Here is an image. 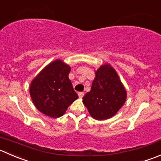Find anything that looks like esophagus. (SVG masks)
<instances>
[{"label": "esophagus", "instance_id": "obj_1", "mask_svg": "<svg viewBox=\"0 0 161 161\" xmlns=\"http://www.w3.org/2000/svg\"><path fill=\"white\" fill-rule=\"evenodd\" d=\"M78 94H79V97L80 98H82V97L84 96V92H79V93H78Z\"/></svg>", "mask_w": 161, "mask_h": 161}]
</instances>
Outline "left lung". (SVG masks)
<instances>
[{
  "mask_svg": "<svg viewBox=\"0 0 161 161\" xmlns=\"http://www.w3.org/2000/svg\"><path fill=\"white\" fill-rule=\"evenodd\" d=\"M95 75L91 90L82 97V102L93 119H108L124 105L127 91L116 71L108 64L101 65Z\"/></svg>",
  "mask_w": 161,
  "mask_h": 161,
  "instance_id": "8db88e82",
  "label": "left lung"
}]
</instances>
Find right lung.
Segmentation results:
<instances>
[{"label":"right lung","instance_id":"obj_1","mask_svg":"<svg viewBox=\"0 0 161 161\" xmlns=\"http://www.w3.org/2000/svg\"><path fill=\"white\" fill-rule=\"evenodd\" d=\"M71 67L60 60L48 64L34 78L30 94L38 111L52 118L62 116L79 96L68 78Z\"/></svg>","mask_w":161,"mask_h":161}]
</instances>
